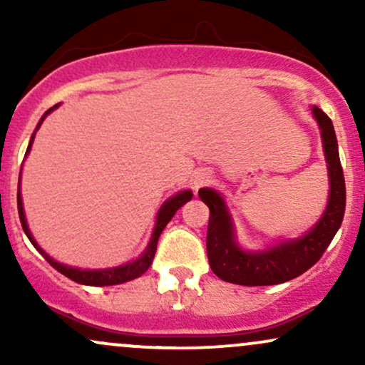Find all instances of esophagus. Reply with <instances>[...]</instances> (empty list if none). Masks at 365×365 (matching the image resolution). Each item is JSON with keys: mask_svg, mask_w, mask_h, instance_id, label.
Segmentation results:
<instances>
[{"mask_svg": "<svg viewBox=\"0 0 365 365\" xmlns=\"http://www.w3.org/2000/svg\"><path fill=\"white\" fill-rule=\"evenodd\" d=\"M211 178L212 177H211V171H209V170H206V168L197 170L194 173V187L199 188V187L206 185V183L211 182Z\"/></svg>", "mask_w": 365, "mask_h": 365, "instance_id": "obj_1", "label": "esophagus"}]
</instances>
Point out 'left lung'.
<instances>
[{"label":"left lung","mask_w":365,"mask_h":365,"mask_svg":"<svg viewBox=\"0 0 365 365\" xmlns=\"http://www.w3.org/2000/svg\"><path fill=\"white\" fill-rule=\"evenodd\" d=\"M312 115L321 128L322 148L329 175V199L321 220L295 240H284L266 250L240 249L235 240L232 216L223 197L212 188H200L199 197L209 207L207 225V259L212 273L223 282L244 287H266L284 283L297 278L321 259L324 250L336 235L345 215L346 190L345 178L338 154V142L329 116L317 106H312Z\"/></svg>","instance_id":"1"}]
</instances>
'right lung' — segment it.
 Segmentation results:
<instances>
[{
    "instance_id": "obj_1",
    "label": "right lung",
    "mask_w": 365,
    "mask_h": 365,
    "mask_svg": "<svg viewBox=\"0 0 365 365\" xmlns=\"http://www.w3.org/2000/svg\"><path fill=\"white\" fill-rule=\"evenodd\" d=\"M58 106H60V104H54L53 108H49V110L44 113V116L39 120V123H37L36 132H37V130H39L41 123H43L46 116H48L49 113H51L54 108H58ZM36 132L32 133L31 142H29L27 153H25V154H29V150H31V148H32V142H34ZM20 173H22V171H20ZM190 199H192V192L190 190H183V192H178L177 195H173V197H171V199H168L165 204H163L161 209H159V211H158L156 226H154V232H153V237H150L149 245L145 247L144 254H142L139 259H135V261H132V262L123 264V266L110 267V269H81V267H70V266H65V264L54 261L53 257H49V255L46 254L39 245H37V242L34 240V237H32L31 230H29V226H27V220H25L22 195H20V187H19V192H16V206H19L20 223H22V228H24L25 235L29 237V240L32 242V245H34L36 249L44 255L46 261L51 264L54 269L60 271L61 274H65L66 278L73 279V282H77V283H81V284H89V287H110V284L127 283V282H130V279H135V278H139V276L144 274L145 271H148L149 267H150V264H153L154 254H156V247H158L159 235H161V233H163L165 226L170 223L171 217L175 216V212H177L178 209L182 207L185 202H188V200H190Z\"/></svg>"
}]
</instances>
